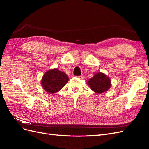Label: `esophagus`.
Listing matches in <instances>:
<instances>
[{
    "instance_id": "obj_1",
    "label": "esophagus",
    "mask_w": 149,
    "mask_h": 149,
    "mask_svg": "<svg viewBox=\"0 0 149 149\" xmlns=\"http://www.w3.org/2000/svg\"><path fill=\"white\" fill-rule=\"evenodd\" d=\"M78 78L80 79H83L84 78V77L83 76H78Z\"/></svg>"
}]
</instances>
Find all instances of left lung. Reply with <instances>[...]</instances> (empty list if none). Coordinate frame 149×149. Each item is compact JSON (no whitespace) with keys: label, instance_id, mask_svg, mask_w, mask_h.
Wrapping results in <instances>:
<instances>
[{"label":"left lung","instance_id":"8db88e82","mask_svg":"<svg viewBox=\"0 0 149 149\" xmlns=\"http://www.w3.org/2000/svg\"><path fill=\"white\" fill-rule=\"evenodd\" d=\"M87 84L94 92L101 94L111 88V81L106 74L99 72L88 81Z\"/></svg>","mask_w":149,"mask_h":149}]
</instances>
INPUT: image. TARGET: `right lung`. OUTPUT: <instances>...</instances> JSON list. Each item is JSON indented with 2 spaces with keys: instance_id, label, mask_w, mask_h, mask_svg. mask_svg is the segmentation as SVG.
<instances>
[{
  "instance_id": "add662e5",
  "label": "right lung",
  "mask_w": 149,
  "mask_h": 149,
  "mask_svg": "<svg viewBox=\"0 0 149 149\" xmlns=\"http://www.w3.org/2000/svg\"><path fill=\"white\" fill-rule=\"evenodd\" d=\"M68 80L66 73L57 68H54L45 73L41 84L45 91L49 94H55L63 88Z\"/></svg>"
}]
</instances>
